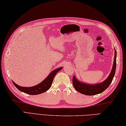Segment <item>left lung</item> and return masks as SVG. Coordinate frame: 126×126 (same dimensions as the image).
<instances>
[{"label":"left lung","instance_id":"8db88e82","mask_svg":"<svg viewBox=\"0 0 126 126\" xmlns=\"http://www.w3.org/2000/svg\"><path fill=\"white\" fill-rule=\"evenodd\" d=\"M116 68V51H115V57H114L113 64L112 69L109 77L102 83L91 85L85 83H83L79 81L75 78V76L73 77V85L75 89L82 94L86 95H94L102 93L110 85L112 79L115 76Z\"/></svg>","mask_w":126,"mask_h":126}]
</instances>
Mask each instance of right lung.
Wrapping results in <instances>:
<instances>
[{"instance_id":"right-lung-1","label":"right lung","mask_w":126,"mask_h":126,"mask_svg":"<svg viewBox=\"0 0 126 126\" xmlns=\"http://www.w3.org/2000/svg\"><path fill=\"white\" fill-rule=\"evenodd\" d=\"M62 67L59 68L58 69L52 71L44 80L36 86L32 87H22L17 85L14 81H13V83L18 90H19L20 91H22L23 93L27 94H40L46 92V91H47L50 88V87L51 86L52 84V82H53L54 76H55L56 74L59 70L62 69Z\"/></svg>"}]
</instances>
